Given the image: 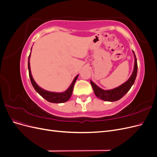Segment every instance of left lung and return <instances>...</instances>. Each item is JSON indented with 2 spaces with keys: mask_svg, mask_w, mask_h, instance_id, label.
Here are the masks:
<instances>
[{
  "mask_svg": "<svg viewBox=\"0 0 157 157\" xmlns=\"http://www.w3.org/2000/svg\"><path fill=\"white\" fill-rule=\"evenodd\" d=\"M135 57V63H134V69L133 71L132 75L130 78L128 79L126 82L122 84L121 86H118L116 88H114L110 90H104L100 88H99L97 85L94 83L92 81L90 80V84H91L94 92L96 96L100 98L102 100L107 101H115L121 99L124 95L129 91L131 88L132 86L134 84L135 80L137 76V59Z\"/></svg>",
  "mask_w": 157,
  "mask_h": 157,
  "instance_id": "obj_1",
  "label": "left lung"
}]
</instances>
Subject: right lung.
Instances as JSON below:
<instances>
[{
    "mask_svg": "<svg viewBox=\"0 0 157 157\" xmlns=\"http://www.w3.org/2000/svg\"><path fill=\"white\" fill-rule=\"evenodd\" d=\"M30 56H31V54L29 56V59H28V69H29V78L31 80V84L36 91L39 93L42 98H44L46 100L51 103H64L65 101H68L71 96V94H72L73 88H74V84L78 78V75L75 78L72 84H71L69 88L66 90L65 92L62 93H55V92L46 91V90H44L38 86V85L36 84V82H35L34 79L33 78V77L31 73V69H30V63H29Z\"/></svg>",
    "mask_w": 157,
    "mask_h": 157,
    "instance_id": "1",
    "label": "right lung"
}]
</instances>
